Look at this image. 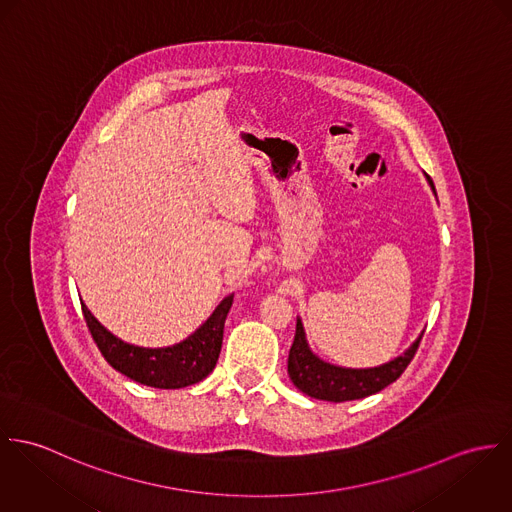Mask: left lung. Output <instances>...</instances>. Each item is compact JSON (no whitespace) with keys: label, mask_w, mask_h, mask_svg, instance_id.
Here are the masks:
<instances>
[{"label":"left lung","mask_w":512,"mask_h":512,"mask_svg":"<svg viewBox=\"0 0 512 512\" xmlns=\"http://www.w3.org/2000/svg\"><path fill=\"white\" fill-rule=\"evenodd\" d=\"M424 176L436 196L432 178L428 174ZM422 336L424 332H420L416 340L387 363H381L375 367H341L322 359L312 351L304 332V324L298 316L296 334L288 353V377L298 391L318 400L343 402V400L371 397L397 381L402 371L412 361Z\"/></svg>","instance_id":"obj_1"}]
</instances>
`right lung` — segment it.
<instances>
[{
  "mask_svg": "<svg viewBox=\"0 0 512 512\" xmlns=\"http://www.w3.org/2000/svg\"><path fill=\"white\" fill-rule=\"evenodd\" d=\"M82 302V300H80ZM233 294H228L208 320L188 338L165 347H143L117 338L82 302L88 330L106 361L135 383L155 389H184L206 379L220 357L224 324Z\"/></svg>",
  "mask_w": 512,
  "mask_h": 512,
  "instance_id": "1",
  "label": "right lung"
}]
</instances>
